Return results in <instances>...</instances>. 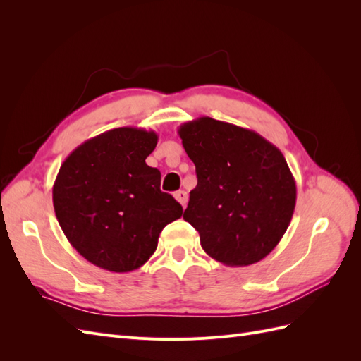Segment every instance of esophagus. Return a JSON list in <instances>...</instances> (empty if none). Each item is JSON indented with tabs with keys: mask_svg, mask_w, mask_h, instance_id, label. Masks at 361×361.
<instances>
[{
	"mask_svg": "<svg viewBox=\"0 0 361 361\" xmlns=\"http://www.w3.org/2000/svg\"><path fill=\"white\" fill-rule=\"evenodd\" d=\"M174 197H176V200L182 204V207L187 206V202H188V194L185 192L183 190H179L176 191V194H174Z\"/></svg>",
	"mask_w": 361,
	"mask_h": 361,
	"instance_id": "esophagus-1",
	"label": "esophagus"
}]
</instances>
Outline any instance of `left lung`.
Segmentation results:
<instances>
[{"mask_svg":"<svg viewBox=\"0 0 361 361\" xmlns=\"http://www.w3.org/2000/svg\"><path fill=\"white\" fill-rule=\"evenodd\" d=\"M197 173L183 220L227 267L267 257L292 220L297 185L281 152L255 130L199 117L179 126Z\"/></svg>","mask_w":361,"mask_h":361,"instance_id":"obj_1","label":"left lung"}]
</instances>
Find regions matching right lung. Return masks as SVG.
Returning a JSON list of instances; mask_svg holds the SVG:
<instances>
[{
  "label": "right lung",
  "mask_w": 361,
  "mask_h": 361,
  "mask_svg": "<svg viewBox=\"0 0 361 361\" xmlns=\"http://www.w3.org/2000/svg\"><path fill=\"white\" fill-rule=\"evenodd\" d=\"M155 130L116 128L84 141L64 159L52 187L54 211L71 245L90 264L129 272L155 253L182 206L161 191V173L146 158Z\"/></svg>",
  "instance_id": "obj_1"
}]
</instances>
